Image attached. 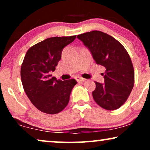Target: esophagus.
Wrapping results in <instances>:
<instances>
[{"mask_svg": "<svg viewBox=\"0 0 150 150\" xmlns=\"http://www.w3.org/2000/svg\"><path fill=\"white\" fill-rule=\"evenodd\" d=\"M75 79L76 80L77 82H83L86 81V79H83V78H81V77H79V76H76L75 78Z\"/></svg>", "mask_w": 150, "mask_h": 150, "instance_id": "34e87169", "label": "esophagus"}]
</instances>
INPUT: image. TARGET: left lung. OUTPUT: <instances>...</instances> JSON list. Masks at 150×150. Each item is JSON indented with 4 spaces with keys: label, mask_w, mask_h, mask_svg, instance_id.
<instances>
[{
    "label": "left lung",
    "mask_w": 150,
    "mask_h": 150,
    "mask_svg": "<svg viewBox=\"0 0 150 150\" xmlns=\"http://www.w3.org/2000/svg\"><path fill=\"white\" fill-rule=\"evenodd\" d=\"M77 38L90 51L96 64L106 68L104 83L95 82L92 92L95 102L106 110L117 109L132 91L134 71L124 47L109 35L99 30L79 35Z\"/></svg>",
    "instance_id": "1"
}]
</instances>
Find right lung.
I'll list each match as a JSON object with an SVG mask.
<instances>
[{
    "instance_id": "1",
    "label": "right lung",
    "mask_w": 150,
    "mask_h": 150,
    "mask_svg": "<svg viewBox=\"0 0 150 150\" xmlns=\"http://www.w3.org/2000/svg\"><path fill=\"white\" fill-rule=\"evenodd\" d=\"M76 37L48 38L30 48L24 57L20 71L24 90L32 104L45 113L62 111L76 85L75 79L62 81L50 75L60 61L63 48Z\"/></svg>"
}]
</instances>
